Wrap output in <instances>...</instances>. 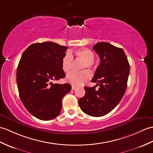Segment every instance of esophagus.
<instances>
[{
	"instance_id": "1",
	"label": "esophagus",
	"mask_w": 153,
	"mask_h": 153,
	"mask_svg": "<svg viewBox=\"0 0 153 153\" xmlns=\"http://www.w3.org/2000/svg\"><path fill=\"white\" fill-rule=\"evenodd\" d=\"M76 88H77V87L75 86V85H72V90H75Z\"/></svg>"
}]
</instances>
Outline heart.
Returning <instances> with one entry per match:
<instances>
[{
  "label": "heart",
  "instance_id": "1",
  "mask_svg": "<svg viewBox=\"0 0 153 153\" xmlns=\"http://www.w3.org/2000/svg\"><path fill=\"white\" fill-rule=\"evenodd\" d=\"M73 56L83 61L81 69L88 68L89 70L95 68L94 59V54L91 49L88 48H81L74 52L67 53L62 59V68L65 72H69L73 68ZM91 78V74L87 70L81 72H72L69 73L66 77V81L74 85H80L86 82Z\"/></svg>",
  "mask_w": 153,
  "mask_h": 153
}]
</instances>
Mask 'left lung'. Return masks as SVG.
<instances>
[{"label": "left lung", "mask_w": 153, "mask_h": 153, "mask_svg": "<svg viewBox=\"0 0 153 153\" xmlns=\"http://www.w3.org/2000/svg\"><path fill=\"white\" fill-rule=\"evenodd\" d=\"M93 49L100 59L91 82L93 87H84L85 94L79 99V105L87 115L102 117L114 109L126 89L130 65L125 51L108 42H98ZM98 86V90L95 87Z\"/></svg>", "instance_id": "left-lung-1"}]
</instances>
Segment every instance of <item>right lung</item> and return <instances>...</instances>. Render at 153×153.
Wrapping results in <instances>:
<instances>
[{"label": "right lung", "instance_id": "add662e5", "mask_svg": "<svg viewBox=\"0 0 153 153\" xmlns=\"http://www.w3.org/2000/svg\"><path fill=\"white\" fill-rule=\"evenodd\" d=\"M68 47L51 42L30 45L17 68V85L21 102L31 115L42 120L57 117L62 100L71 91L68 83H52L65 77L62 59Z\"/></svg>", "mask_w": 153, "mask_h": 153}]
</instances>
